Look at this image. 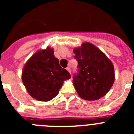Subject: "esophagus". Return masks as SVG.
I'll list each match as a JSON object with an SVG mask.
<instances>
[{
	"mask_svg": "<svg viewBox=\"0 0 134 134\" xmlns=\"http://www.w3.org/2000/svg\"><path fill=\"white\" fill-rule=\"evenodd\" d=\"M66 70H68L70 73H71V70L69 67H67V68H66Z\"/></svg>",
	"mask_w": 134,
	"mask_h": 134,
	"instance_id": "1",
	"label": "esophagus"
}]
</instances>
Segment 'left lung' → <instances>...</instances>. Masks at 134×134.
I'll list each match as a JSON object with an SVG mask.
<instances>
[{"label":"left lung","mask_w":134,"mask_h":134,"mask_svg":"<svg viewBox=\"0 0 134 134\" xmlns=\"http://www.w3.org/2000/svg\"><path fill=\"white\" fill-rule=\"evenodd\" d=\"M79 72L73 84L82 99L94 100L107 94L115 80L114 67L111 60L95 46L88 42L74 49Z\"/></svg>","instance_id":"1"}]
</instances>
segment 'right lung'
Segmentation results:
<instances>
[{
    "mask_svg": "<svg viewBox=\"0 0 134 134\" xmlns=\"http://www.w3.org/2000/svg\"><path fill=\"white\" fill-rule=\"evenodd\" d=\"M70 74L59 64L54 49L48 47L32 55L25 65L22 80L27 92L40 101H48L58 94Z\"/></svg>",
    "mask_w": 134,
    "mask_h": 134,
    "instance_id": "1",
    "label": "right lung"
}]
</instances>
